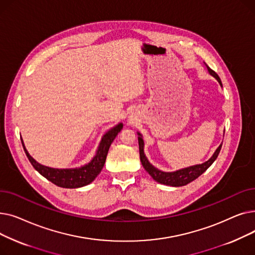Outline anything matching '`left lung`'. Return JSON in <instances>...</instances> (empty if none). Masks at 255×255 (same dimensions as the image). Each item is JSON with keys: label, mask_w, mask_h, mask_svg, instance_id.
I'll return each instance as SVG.
<instances>
[{"label": "left lung", "mask_w": 255, "mask_h": 255, "mask_svg": "<svg viewBox=\"0 0 255 255\" xmlns=\"http://www.w3.org/2000/svg\"><path fill=\"white\" fill-rule=\"evenodd\" d=\"M206 64V63H205ZM207 68L210 72L211 75H213L215 77L218 83L222 86L221 84V79L218 76V74L212 70L210 67L206 64ZM138 144H139V157H140V161L141 164L143 166V168L149 172V175L158 183L160 184H164V185H168V186H173V187H180V186H185L187 184H189L190 182L194 181L195 179H197L200 175H203V173L211 166V164L215 161L216 158L218 157L220 150H221V146L222 143L218 146V149L216 150V152L214 153V155L206 161L203 164H198V165H194V166H190V167H187V168H183L177 171H173V172H164L159 170L157 168H155L149 161L148 159H146L144 153H143V140L141 138V135L138 133Z\"/></svg>", "instance_id": "left-lung-1"}]
</instances>
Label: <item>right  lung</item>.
<instances>
[{
	"mask_svg": "<svg viewBox=\"0 0 255 255\" xmlns=\"http://www.w3.org/2000/svg\"><path fill=\"white\" fill-rule=\"evenodd\" d=\"M122 127L123 124H119L112 130L105 133V135L102 137V140L99 144L96 156L92 159V161L89 164L80 168L58 169L39 164L30 156L28 151L25 150L22 140L21 142L26 157H28L31 164L40 175L43 176L55 185L62 187V188H79V187H83L92 183L99 175L101 169L104 166L110 146L116 138L118 133L122 129Z\"/></svg>",
	"mask_w": 255,
	"mask_h": 255,
	"instance_id": "right-lung-1",
	"label": "right lung"
}]
</instances>
